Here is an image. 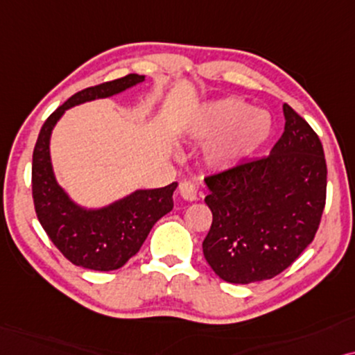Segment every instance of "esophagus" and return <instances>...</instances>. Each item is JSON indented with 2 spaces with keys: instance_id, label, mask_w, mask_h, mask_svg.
I'll return each mask as SVG.
<instances>
[{
  "instance_id": "34e87169",
  "label": "esophagus",
  "mask_w": 355,
  "mask_h": 355,
  "mask_svg": "<svg viewBox=\"0 0 355 355\" xmlns=\"http://www.w3.org/2000/svg\"><path fill=\"white\" fill-rule=\"evenodd\" d=\"M178 190H180V196L183 198V200H187V201L198 200V187L195 185V183L182 182L180 187H178Z\"/></svg>"
}]
</instances>
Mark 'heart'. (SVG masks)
<instances>
[{
    "instance_id": "heart-1",
    "label": "heart",
    "mask_w": 355,
    "mask_h": 355,
    "mask_svg": "<svg viewBox=\"0 0 355 355\" xmlns=\"http://www.w3.org/2000/svg\"><path fill=\"white\" fill-rule=\"evenodd\" d=\"M271 116L259 108H248L240 98H220L202 108L195 125V136L212 141L206 150L211 167L227 170L252 155L269 138Z\"/></svg>"
}]
</instances>
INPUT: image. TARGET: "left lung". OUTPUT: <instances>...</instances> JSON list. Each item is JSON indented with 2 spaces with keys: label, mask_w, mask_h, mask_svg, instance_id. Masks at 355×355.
Segmentation results:
<instances>
[{
  "label": "left lung",
  "mask_w": 355,
  "mask_h": 355,
  "mask_svg": "<svg viewBox=\"0 0 355 355\" xmlns=\"http://www.w3.org/2000/svg\"><path fill=\"white\" fill-rule=\"evenodd\" d=\"M284 133L268 157L206 178L212 224L202 253L232 284L266 281L289 268L318 230L326 200V160L311 126L282 105Z\"/></svg>",
  "instance_id": "obj_1"
}]
</instances>
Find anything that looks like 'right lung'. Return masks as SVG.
<instances>
[{"instance_id":"obj_1","label":"right lung","mask_w":355,"mask_h":355,"mask_svg":"<svg viewBox=\"0 0 355 355\" xmlns=\"http://www.w3.org/2000/svg\"><path fill=\"white\" fill-rule=\"evenodd\" d=\"M144 79L146 76L133 73L74 94L46 118L37 138L32 155V196L37 217L55 247L76 266L94 271L121 268L139 252L155 222L173 207L177 182L164 188L135 190L102 207H86L60 185L51 164V133L66 110L116 96Z\"/></svg>"}]
</instances>
